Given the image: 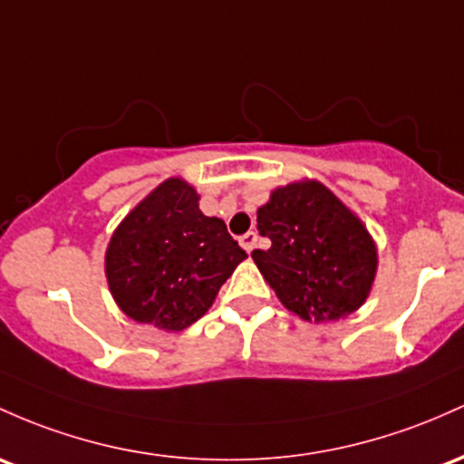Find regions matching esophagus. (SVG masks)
I'll list each match as a JSON object with an SVG mask.
<instances>
[{"mask_svg":"<svg viewBox=\"0 0 464 464\" xmlns=\"http://www.w3.org/2000/svg\"><path fill=\"white\" fill-rule=\"evenodd\" d=\"M240 244H242V248L246 253H251L253 248H256V244H257V233L256 231H248V233H244V236L240 237Z\"/></svg>","mask_w":464,"mask_h":464,"instance_id":"esophagus-1","label":"esophagus"}]
</instances>
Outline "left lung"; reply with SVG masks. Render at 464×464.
I'll return each instance as SVG.
<instances>
[{
    "label": "left lung",
    "mask_w": 464,
    "mask_h": 464,
    "mask_svg": "<svg viewBox=\"0 0 464 464\" xmlns=\"http://www.w3.org/2000/svg\"><path fill=\"white\" fill-rule=\"evenodd\" d=\"M266 251L251 257L290 313L306 322H334L368 297L376 246L363 222L322 182H293L257 208Z\"/></svg>",
    "instance_id": "left-lung-1"
}]
</instances>
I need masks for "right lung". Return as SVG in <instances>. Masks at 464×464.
I'll return each mask as SVG.
<instances>
[{
  "instance_id": "obj_1",
  "label": "right lung",
  "mask_w": 464,
  "mask_h": 464,
  "mask_svg": "<svg viewBox=\"0 0 464 464\" xmlns=\"http://www.w3.org/2000/svg\"><path fill=\"white\" fill-rule=\"evenodd\" d=\"M244 257L227 224L198 208L196 189L169 178L119 224L105 253V275L127 317L185 330L211 308Z\"/></svg>"
}]
</instances>
